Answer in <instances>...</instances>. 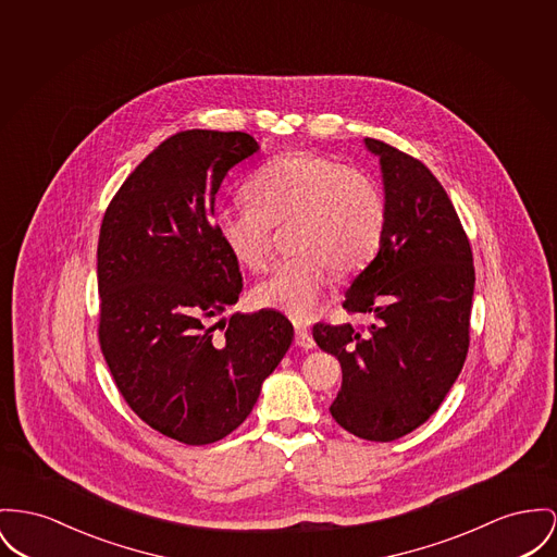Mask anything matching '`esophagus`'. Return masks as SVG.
Here are the masks:
<instances>
[{
  "label": "esophagus",
  "mask_w": 557,
  "mask_h": 557,
  "mask_svg": "<svg viewBox=\"0 0 557 557\" xmlns=\"http://www.w3.org/2000/svg\"><path fill=\"white\" fill-rule=\"evenodd\" d=\"M296 344L299 348H306V350L314 346V339H312V335L308 332V327L296 325Z\"/></svg>",
  "instance_id": "esophagus-1"
}]
</instances>
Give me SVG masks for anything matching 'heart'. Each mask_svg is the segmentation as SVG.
Masks as SVG:
<instances>
[{
    "label": "heart",
    "instance_id": "heart-1",
    "mask_svg": "<svg viewBox=\"0 0 557 557\" xmlns=\"http://www.w3.org/2000/svg\"><path fill=\"white\" fill-rule=\"evenodd\" d=\"M251 205L223 207L215 230L234 260L261 272L272 256V227L292 225L289 247L258 285L256 299L297 321H308L332 274H352L370 263L384 238L386 205L368 173L312 151L272 158L247 182Z\"/></svg>",
    "mask_w": 557,
    "mask_h": 557
}]
</instances>
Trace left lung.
Returning <instances> with one entry per match:
<instances>
[{
  "mask_svg": "<svg viewBox=\"0 0 557 557\" xmlns=\"http://www.w3.org/2000/svg\"><path fill=\"white\" fill-rule=\"evenodd\" d=\"M386 227L377 256L342 301L371 325L317 323L312 337L337 357L335 422L368 442H395L442 406L469 352L473 253L437 177L413 156L377 139Z\"/></svg>",
  "mask_w": 557,
  "mask_h": 557,
  "instance_id": "1",
  "label": "left lung"
}]
</instances>
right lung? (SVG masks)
Segmentation results:
<instances>
[{
  "mask_svg": "<svg viewBox=\"0 0 557 557\" xmlns=\"http://www.w3.org/2000/svg\"><path fill=\"white\" fill-rule=\"evenodd\" d=\"M258 149L240 131H182L126 177L101 223L103 357L128 408L182 444L238 429L294 339L276 310L218 321L238 301L243 274L218 236L215 194Z\"/></svg>",
  "mask_w": 557,
  "mask_h": 557,
  "instance_id": "1",
  "label": "right lung"
}]
</instances>
